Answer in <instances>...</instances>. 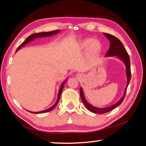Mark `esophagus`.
I'll list each match as a JSON object with an SVG mask.
<instances>
[{
    "label": "esophagus",
    "instance_id": "esophagus-1",
    "mask_svg": "<svg viewBox=\"0 0 146 146\" xmlns=\"http://www.w3.org/2000/svg\"><path fill=\"white\" fill-rule=\"evenodd\" d=\"M77 76H80V74H77Z\"/></svg>",
    "mask_w": 146,
    "mask_h": 146
}]
</instances>
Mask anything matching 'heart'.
Wrapping results in <instances>:
<instances>
[{
    "label": "heart",
    "mask_w": 146,
    "mask_h": 146,
    "mask_svg": "<svg viewBox=\"0 0 146 146\" xmlns=\"http://www.w3.org/2000/svg\"><path fill=\"white\" fill-rule=\"evenodd\" d=\"M78 48L80 50H85L87 48L88 56L89 57H94L98 55L101 52L102 46L98 39L86 38L78 42Z\"/></svg>",
    "instance_id": "heart-1"
}]
</instances>
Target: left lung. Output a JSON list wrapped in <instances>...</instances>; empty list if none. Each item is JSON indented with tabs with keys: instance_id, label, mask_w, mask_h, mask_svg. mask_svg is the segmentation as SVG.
Instances as JSON below:
<instances>
[{
	"instance_id": "8db88e82",
	"label": "left lung",
	"mask_w": 146,
	"mask_h": 146,
	"mask_svg": "<svg viewBox=\"0 0 146 146\" xmlns=\"http://www.w3.org/2000/svg\"><path fill=\"white\" fill-rule=\"evenodd\" d=\"M104 35L107 38V39L110 42V48L107 52V54L105 55L106 57L108 56H116V58L121 60L122 62L124 63L125 66V69H126V77H127V85L124 90V92H123V94L122 96V98L120 99L119 101H117L116 104H114L111 106H109L105 108H98L96 107L91 105L86 100L85 95H84V92L82 88L80 87V98L83 102L84 105H85L86 108L89 110L90 111L94 113L97 114H104L108 113L110 111H111L112 110L117 107V106L121 105L122 102V101L125 98V96L126 94V91L127 87L129 86V84L131 78V70H130V61L129 55L128 54L127 50L125 48L123 47L122 43L121 42L119 39L116 38L115 36H113V35L104 33Z\"/></svg>"
}]
</instances>
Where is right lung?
<instances>
[{
  "label": "right lung",
  "instance_id": "add662e5",
  "mask_svg": "<svg viewBox=\"0 0 146 146\" xmlns=\"http://www.w3.org/2000/svg\"><path fill=\"white\" fill-rule=\"evenodd\" d=\"M60 32V30H54V31H52V32H41V33H34V34H32L30 36H29L27 39H25V40L21 44L17 47V50L16 51V52L19 50V49H21V47H24V46H25V44H27V43H29V42L30 41H33L35 39H36V38H43V37H47V36H53V35H56L57 33H58L59 32ZM68 79L66 78V80L62 83V84H61V85L60 88V90L58 91V97H57V100L56 101V102L55 103V104L52 106L51 107H50L48 109H46L45 110H43V111H38V112H32V111H27L32 113H35V114H39V113H46V112H49L51 110H52L53 109H54L56 105L58 104V102L60 100V96H61V92H62V91H63V89L64 88V84L66 83V82H67Z\"/></svg>",
  "mask_w": 146,
  "mask_h": 146
}]
</instances>
